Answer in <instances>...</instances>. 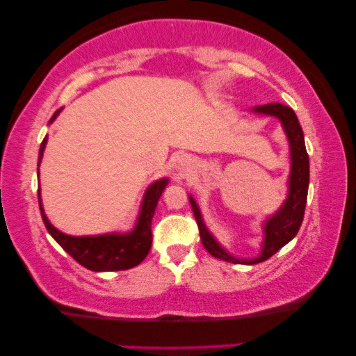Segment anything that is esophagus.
Instances as JSON below:
<instances>
[{
    "label": "esophagus",
    "mask_w": 356,
    "mask_h": 356,
    "mask_svg": "<svg viewBox=\"0 0 356 356\" xmlns=\"http://www.w3.org/2000/svg\"><path fill=\"white\" fill-rule=\"evenodd\" d=\"M189 162H191V159H189L188 155H183V157L179 159V165H181V167H188Z\"/></svg>",
    "instance_id": "34e87169"
}]
</instances>
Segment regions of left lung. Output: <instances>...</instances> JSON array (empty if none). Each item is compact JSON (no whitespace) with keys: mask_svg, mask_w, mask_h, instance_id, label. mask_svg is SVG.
Masks as SVG:
<instances>
[{"mask_svg":"<svg viewBox=\"0 0 356 356\" xmlns=\"http://www.w3.org/2000/svg\"><path fill=\"white\" fill-rule=\"evenodd\" d=\"M256 115L274 116L282 123L284 133L289 139L290 145V175H289V191H286V199L282 204L280 209L272 216H267L266 220L262 222V232H264V240L261 245V252L251 259H241L235 257L232 252H228L217 238L209 232L206 223H204L201 209L197 202L189 194V202L196 217L199 235L206 250L211 252L217 259L233 262V264H246L252 266L257 262L267 261L270 256H274L280 248H284L286 243L293 240L298 233L301 222H303L306 197H308V186H309V159L308 152L305 147V134L301 129L300 121L296 118L295 111L290 106L282 104H267L254 106L251 110Z\"/></svg>","mask_w":356,"mask_h":356,"instance_id":"8db88e82","label":"left lung"}]
</instances>
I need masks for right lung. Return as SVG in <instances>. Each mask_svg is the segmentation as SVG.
Segmentation results:
<instances>
[{
  "mask_svg": "<svg viewBox=\"0 0 356 356\" xmlns=\"http://www.w3.org/2000/svg\"><path fill=\"white\" fill-rule=\"evenodd\" d=\"M61 110L63 108L55 111V115L50 120V124L56 120ZM47 140V138L42 140L40 150H38V165L42 162ZM168 181V178H160L145 189L134 228L124 233L115 232L90 236L66 235V233L58 230L56 227H53L51 222L48 220L47 213L43 211L40 189H38V206H40V213L48 233L81 266L94 272L126 270L140 264L145 259V256L149 254L150 246H152V228H150V225H152L159 199L162 196L163 189L167 188Z\"/></svg>",
  "mask_w": 356,
  "mask_h": 356,
  "instance_id": "1",
  "label": "right lung"
}]
</instances>
